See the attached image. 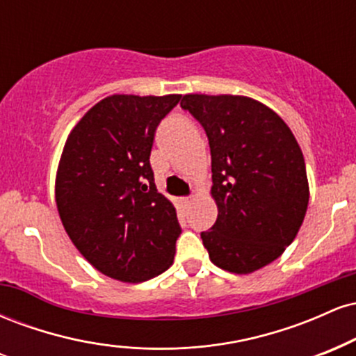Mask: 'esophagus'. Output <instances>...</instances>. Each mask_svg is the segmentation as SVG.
<instances>
[{"label":"esophagus","instance_id":"obj_1","mask_svg":"<svg viewBox=\"0 0 356 356\" xmlns=\"http://www.w3.org/2000/svg\"><path fill=\"white\" fill-rule=\"evenodd\" d=\"M192 201H194V199H192V197H182L181 199V202L184 204V206H189V204H192Z\"/></svg>","mask_w":356,"mask_h":356}]
</instances>
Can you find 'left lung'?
<instances>
[{
    "mask_svg": "<svg viewBox=\"0 0 356 356\" xmlns=\"http://www.w3.org/2000/svg\"><path fill=\"white\" fill-rule=\"evenodd\" d=\"M206 130L218 219L201 232L216 266L236 275L273 263L293 243L309 201L303 152L284 120L241 95H184Z\"/></svg>",
    "mask_w": 356,
    "mask_h": 356,
    "instance_id": "left-lung-1",
    "label": "left lung"
}]
</instances>
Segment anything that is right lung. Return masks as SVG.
Instances as JSON below:
<instances>
[{
  "instance_id": "right-lung-1",
  "label": "right lung",
  "mask_w": 356,
  "mask_h": 356,
  "mask_svg": "<svg viewBox=\"0 0 356 356\" xmlns=\"http://www.w3.org/2000/svg\"><path fill=\"white\" fill-rule=\"evenodd\" d=\"M181 95H110L65 142L55 197L65 231L105 276L142 283L174 263L181 234L150 167L155 129Z\"/></svg>"
}]
</instances>
